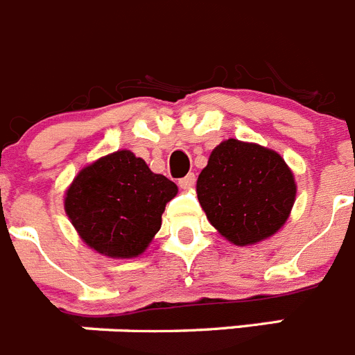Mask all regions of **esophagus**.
I'll list each match as a JSON object with an SVG mask.
<instances>
[{"label": "esophagus", "instance_id": "esophagus-1", "mask_svg": "<svg viewBox=\"0 0 355 355\" xmlns=\"http://www.w3.org/2000/svg\"><path fill=\"white\" fill-rule=\"evenodd\" d=\"M193 184H195V174H188L184 175L183 180H180V187L183 188V190H190Z\"/></svg>", "mask_w": 355, "mask_h": 355}]
</instances>
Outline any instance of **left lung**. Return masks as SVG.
Segmentation results:
<instances>
[{
	"mask_svg": "<svg viewBox=\"0 0 355 355\" xmlns=\"http://www.w3.org/2000/svg\"><path fill=\"white\" fill-rule=\"evenodd\" d=\"M297 184L282 155L227 139L211 151L197 197L211 225L236 246L275 236L291 216Z\"/></svg>",
	"mask_w": 355,
	"mask_h": 355,
	"instance_id": "obj_1",
	"label": "left lung"
}]
</instances>
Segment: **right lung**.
Wrapping results in <instances>:
<instances>
[{
  "label": "right lung",
  "mask_w": 355,
  "mask_h": 355,
  "mask_svg": "<svg viewBox=\"0 0 355 355\" xmlns=\"http://www.w3.org/2000/svg\"><path fill=\"white\" fill-rule=\"evenodd\" d=\"M175 195V183L119 149L80 168L64 191V213L91 250L133 259L148 250Z\"/></svg>",
  "instance_id": "right-lung-1"
}]
</instances>
